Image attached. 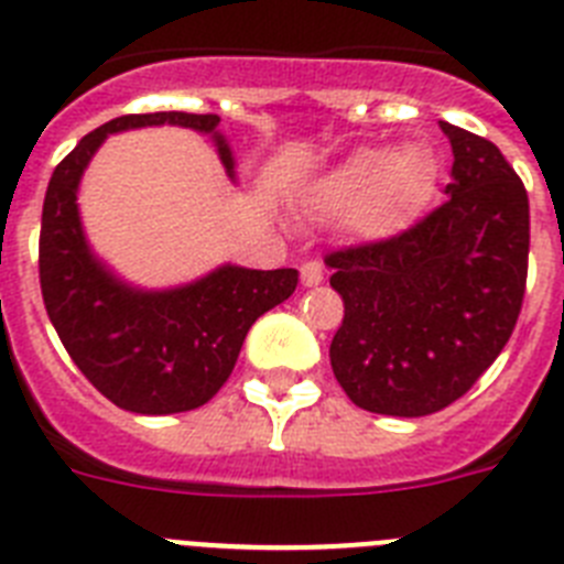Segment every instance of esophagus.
<instances>
[{"label":"esophagus","mask_w":564,"mask_h":564,"mask_svg":"<svg viewBox=\"0 0 564 564\" xmlns=\"http://www.w3.org/2000/svg\"><path fill=\"white\" fill-rule=\"evenodd\" d=\"M322 279H325V268H322V262L311 259V262L302 264V285L314 288V285H319Z\"/></svg>","instance_id":"obj_1"}]
</instances>
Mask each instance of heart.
<instances>
[{"label":"heart","mask_w":564,"mask_h":564,"mask_svg":"<svg viewBox=\"0 0 564 564\" xmlns=\"http://www.w3.org/2000/svg\"><path fill=\"white\" fill-rule=\"evenodd\" d=\"M436 182L433 156L422 144L359 148L314 191V210L328 219L348 216L362 239H391L425 210Z\"/></svg>","instance_id":"heart-1"}]
</instances>
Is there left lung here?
Wrapping results in <instances>:
<instances>
[{
    "instance_id": "left-lung-1",
    "label": "left lung",
    "mask_w": 564,
    "mask_h": 564,
    "mask_svg": "<svg viewBox=\"0 0 564 564\" xmlns=\"http://www.w3.org/2000/svg\"><path fill=\"white\" fill-rule=\"evenodd\" d=\"M447 199L391 239L325 257L345 316L330 368L350 402L427 416L474 388L517 328L528 282V191L497 144L440 122Z\"/></svg>"
}]
</instances>
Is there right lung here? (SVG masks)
<instances>
[{"label": "right lung", "instance_id": "right-lung-1", "mask_svg": "<svg viewBox=\"0 0 564 564\" xmlns=\"http://www.w3.org/2000/svg\"><path fill=\"white\" fill-rule=\"evenodd\" d=\"M182 124L210 133L216 113H131L82 137L47 182L40 230V285L62 345L96 391L133 413H182L205 405L234 370L250 325L285 302L293 268L248 271L225 264L176 291L122 285L88 250L76 210L79 176L108 133L142 124ZM225 167L228 144L214 133Z\"/></svg>", "mask_w": 564, "mask_h": 564}]
</instances>
